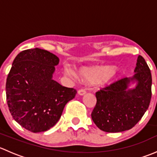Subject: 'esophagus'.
Returning <instances> with one entry per match:
<instances>
[{
    "label": "esophagus",
    "instance_id": "esophagus-1",
    "mask_svg": "<svg viewBox=\"0 0 157 157\" xmlns=\"http://www.w3.org/2000/svg\"><path fill=\"white\" fill-rule=\"evenodd\" d=\"M78 94L80 95V96H82V95H84L85 93H86V90H83V89H80V90H78Z\"/></svg>",
    "mask_w": 157,
    "mask_h": 157
}]
</instances>
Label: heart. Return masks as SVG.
<instances>
[{
    "label": "heart",
    "instance_id": "obj_1",
    "mask_svg": "<svg viewBox=\"0 0 157 157\" xmlns=\"http://www.w3.org/2000/svg\"><path fill=\"white\" fill-rule=\"evenodd\" d=\"M64 72L69 77H74V73L69 67H64ZM78 74L80 77L86 81L93 82L95 84H103L108 83L113 78L115 71L110 67L99 69L96 67H86L79 70Z\"/></svg>",
    "mask_w": 157,
    "mask_h": 157
}]
</instances>
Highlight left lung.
Returning a JSON list of instances; mask_svg holds the SVG:
<instances>
[{
    "instance_id": "left-lung-1",
    "label": "left lung",
    "mask_w": 157,
    "mask_h": 157,
    "mask_svg": "<svg viewBox=\"0 0 157 157\" xmlns=\"http://www.w3.org/2000/svg\"><path fill=\"white\" fill-rule=\"evenodd\" d=\"M135 74L115 81L96 93L92 119L102 131L116 133L131 129L141 119L151 99L152 76L144 58L139 55ZM131 81L137 86L128 89Z\"/></svg>"
}]
</instances>
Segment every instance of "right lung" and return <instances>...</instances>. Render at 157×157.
<instances>
[{"label": "right lung", "mask_w": 157, "mask_h": 157, "mask_svg": "<svg viewBox=\"0 0 157 157\" xmlns=\"http://www.w3.org/2000/svg\"><path fill=\"white\" fill-rule=\"evenodd\" d=\"M59 58L40 48L20 52L6 82V96L13 119L33 133L46 131L60 119L77 90L52 80Z\"/></svg>", "instance_id": "1"}]
</instances>
